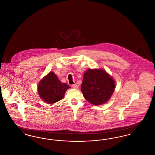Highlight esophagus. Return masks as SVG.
<instances>
[{
    "mask_svg": "<svg viewBox=\"0 0 155 155\" xmlns=\"http://www.w3.org/2000/svg\"><path fill=\"white\" fill-rule=\"evenodd\" d=\"M71 87H73V88H78V85L77 84H73V85H71Z\"/></svg>",
    "mask_w": 155,
    "mask_h": 155,
    "instance_id": "esophagus-1",
    "label": "esophagus"
}]
</instances>
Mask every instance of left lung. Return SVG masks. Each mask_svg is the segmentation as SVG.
<instances>
[{"label": "left lung", "instance_id": "left-lung-1", "mask_svg": "<svg viewBox=\"0 0 155 155\" xmlns=\"http://www.w3.org/2000/svg\"><path fill=\"white\" fill-rule=\"evenodd\" d=\"M115 88L114 80L103 69L89 68L84 74L81 92L89 103L101 105L107 102Z\"/></svg>", "mask_w": 155, "mask_h": 155}]
</instances>
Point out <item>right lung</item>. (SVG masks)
I'll return each mask as SVG.
<instances>
[{"mask_svg": "<svg viewBox=\"0 0 155 155\" xmlns=\"http://www.w3.org/2000/svg\"><path fill=\"white\" fill-rule=\"evenodd\" d=\"M70 87L59 80L53 72H50L40 81L38 85L40 97L48 104H53L63 99Z\"/></svg>", "mask_w": 155, "mask_h": 155, "instance_id": "right-lung-1", "label": "right lung"}]
</instances>
